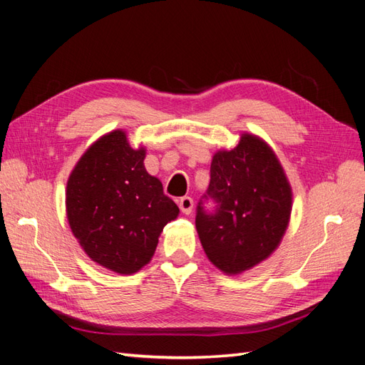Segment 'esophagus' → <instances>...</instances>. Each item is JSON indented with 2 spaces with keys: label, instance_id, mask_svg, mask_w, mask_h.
<instances>
[{
  "label": "esophagus",
  "instance_id": "esophagus-1",
  "mask_svg": "<svg viewBox=\"0 0 365 365\" xmlns=\"http://www.w3.org/2000/svg\"><path fill=\"white\" fill-rule=\"evenodd\" d=\"M178 205L184 215H190L192 208H193V200L190 196H182V197H180Z\"/></svg>",
  "mask_w": 365,
  "mask_h": 365
}]
</instances>
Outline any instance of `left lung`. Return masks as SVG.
Segmentation results:
<instances>
[{
	"instance_id": "left-lung-1",
	"label": "left lung",
	"mask_w": 365,
	"mask_h": 365,
	"mask_svg": "<svg viewBox=\"0 0 365 365\" xmlns=\"http://www.w3.org/2000/svg\"><path fill=\"white\" fill-rule=\"evenodd\" d=\"M207 195L215 213L197 207L196 231L205 256L225 275L257 267L279 248L292 212V187L274 149L242 132L233 149L212 158Z\"/></svg>"
}]
</instances>
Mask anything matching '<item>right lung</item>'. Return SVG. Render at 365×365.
Segmentation results:
<instances>
[{"label":"right lung","instance_id":"obj_1","mask_svg":"<svg viewBox=\"0 0 365 365\" xmlns=\"http://www.w3.org/2000/svg\"><path fill=\"white\" fill-rule=\"evenodd\" d=\"M145 158V146L134 148L125 129H114L83 152L65 189L73 236L94 263L120 275L146 267L163 228L180 215Z\"/></svg>","mask_w":365,"mask_h":365}]
</instances>
